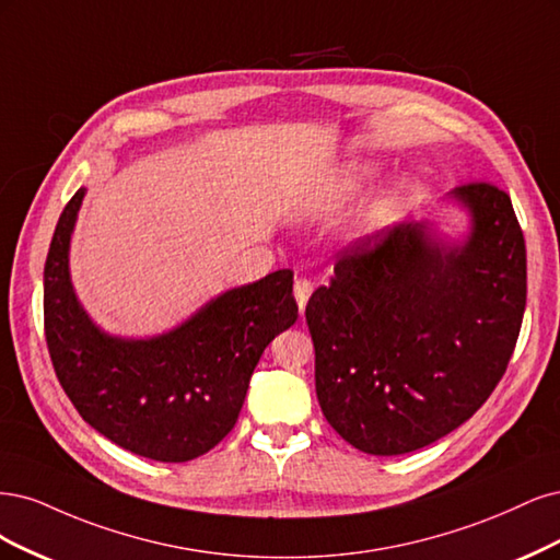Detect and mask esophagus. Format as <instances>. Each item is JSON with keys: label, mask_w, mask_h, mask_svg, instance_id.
<instances>
[{"label": "esophagus", "mask_w": 560, "mask_h": 560, "mask_svg": "<svg viewBox=\"0 0 560 560\" xmlns=\"http://www.w3.org/2000/svg\"><path fill=\"white\" fill-rule=\"evenodd\" d=\"M293 293H295V300H298V306H300V314L304 312L306 306V300H310V295L314 293V283L310 279H298L295 285H293Z\"/></svg>", "instance_id": "34e87169"}]
</instances>
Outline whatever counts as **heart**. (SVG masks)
Returning a JSON list of instances; mask_svg holds the SVG:
<instances>
[{"mask_svg": "<svg viewBox=\"0 0 560 560\" xmlns=\"http://www.w3.org/2000/svg\"><path fill=\"white\" fill-rule=\"evenodd\" d=\"M374 174H376V167H372V165H353V167L345 174V188H347V190L363 188L368 182H372Z\"/></svg>", "mask_w": 560, "mask_h": 560, "instance_id": "b5f03b06", "label": "heart"}]
</instances>
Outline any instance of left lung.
Masks as SVG:
<instances>
[{"mask_svg": "<svg viewBox=\"0 0 560 560\" xmlns=\"http://www.w3.org/2000/svg\"><path fill=\"white\" fill-rule=\"evenodd\" d=\"M470 213L463 242L430 221L347 248L306 304L323 417L351 446L400 456L465 423L489 400L526 310V242L510 195L451 190Z\"/></svg>", "mask_w": 560, "mask_h": 560, "instance_id": "obj_1", "label": "left lung"}]
</instances>
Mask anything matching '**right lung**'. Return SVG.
Segmentation results:
<instances>
[{
	"label": "right lung",
	"mask_w": 560,
	"mask_h": 560,
	"mask_svg": "<svg viewBox=\"0 0 560 560\" xmlns=\"http://www.w3.org/2000/svg\"><path fill=\"white\" fill-rule=\"evenodd\" d=\"M83 197L79 188L67 202L44 267L46 345L60 386L114 444L160 463L192 460L234 428L265 347L298 320L293 272L232 288L158 337L106 335L69 277Z\"/></svg>",
	"instance_id": "1"
}]
</instances>
